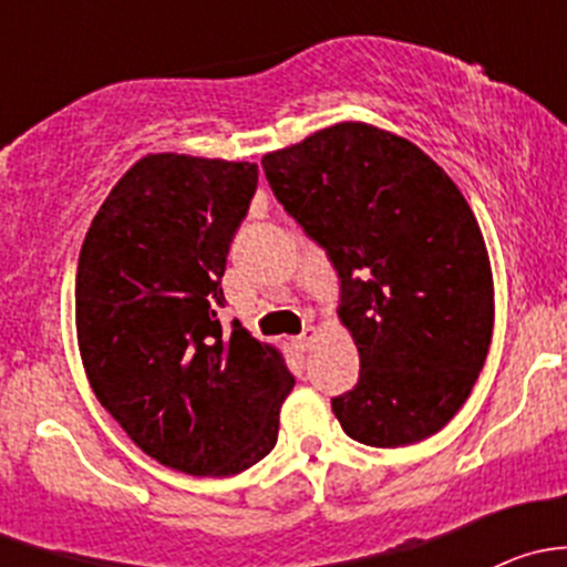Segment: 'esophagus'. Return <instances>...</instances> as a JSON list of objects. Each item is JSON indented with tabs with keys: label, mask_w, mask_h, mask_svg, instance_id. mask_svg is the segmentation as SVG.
Instances as JSON below:
<instances>
[{
	"label": "esophagus",
	"mask_w": 567,
	"mask_h": 567,
	"mask_svg": "<svg viewBox=\"0 0 567 567\" xmlns=\"http://www.w3.org/2000/svg\"><path fill=\"white\" fill-rule=\"evenodd\" d=\"M316 340H318V326H307V329L296 337V346H299L301 351H310Z\"/></svg>",
	"instance_id": "34e87169"
}]
</instances>
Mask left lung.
<instances>
[{"mask_svg":"<svg viewBox=\"0 0 567 567\" xmlns=\"http://www.w3.org/2000/svg\"><path fill=\"white\" fill-rule=\"evenodd\" d=\"M279 203L329 251L359 381L331 400L342 431L403 447L442 431L494 331V274L466 197L427 153L348 120L262 156Z\"/></svg>","mask_w":567,"mask_h":567,"instance_id":"left-lung-1","label":"left lung"}]
</instances>
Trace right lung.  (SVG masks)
<instances>
[{
    "mask_svg": "<svg viewBox=\"0 0 567 567\" xmlns=\"http://www.w3.org/2000/svg\"><path fill=\"white\" fill-rule=\"evenodd\" d=\"M257 164L147 153L95 214L76 271V340L131 442L194 477H233L277 444L282 351L233 323L221 277Z\"/></svg>",
    "mask_w": 567,
    "mask_h": 567,
    "instance_id": "right-lung-1",
    "label": "right lung"
}]
</instances>
